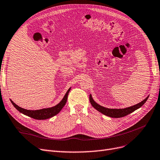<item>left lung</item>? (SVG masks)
Returning a JSON list of instances; mask_svg holds the SVG:
<instances>
[{
	"instance_id": "obj_1",
	"label": "left lung",
	"mask_w": 160,
	"mask_h": 160,
	"mask_svg": "<svg viewBox=\"0 0 160 160\" xmlns=\"http://www.w3.org/2000/svg\"><path fill=\"white\" fill-rule=\"evenodd\" d=\"M149 96L146 98L145 99L143 100H142L141 102L138 103V104L132 106L128 108H120V109H114V108H105L104 106H102L100 104H97V103L93 100L92 98V96L91 94H90V104H92V106H93L96 110H97L98 112H101L102 114H103L104 115H106L107 116H109L111 118H122L123 116H126L128 114H131L133 112H134L135 110H138V108H141L144 104H145L146 102L147 101L148 98Z\"/></svg>"
}]
</instances>
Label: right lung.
<instances>
[{
	"label": "right lung",
	"mask_w": 160,
	"mask_h": 160,
	"mask_svg": "<svg viewBox=\"0 0 160 160\" xmlns=\"http://www.w3.org/2000/svg\"><path fill=\"white\" fill-rule=\"evenodd\" d=\"M70 89L71 88H70L68 90V91L66 92V93L64 95L62 100L58 104H56L53 107L43 108V109L37 110H30L24 109V108H20V106H17L14 102H13L12 100H11V103L14 106V108H16L17 110H18L20 113H22V114L27 116H29L32 118H34V119H36V120H46L56 116V114H58V113L61 111V110L62 109L63 107L64 106V105L66 103L67 98H68V95Z\"/></svg>",
	"instance_id": "right-lung-1"
}]
</instances>
